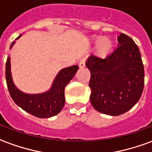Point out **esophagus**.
Instances as JSON below:
<instances>
[{
	"label": "esophagus",
	"mask_w": 152,
	"mask_h": 152,
	"mask_svg": "<svg viewBox=\"0 0 152 152\" xmlns=\"http://www.w3.org/2000/svg\"><path fill=\"white\" fill-rule=\"evenodd\" d=\"M79 66L80 68H84V67L86 66V59H85V58H82V59L80 60Z\"/></svg>",
	"instance_id": "obj_1"
}]
</instances>
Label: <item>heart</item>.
Returning <instances> with one entry per match:
<instances>
[{"label": "heart", "mask_w": 152, "mask_h": 152, "mask_svg": "<svg viewBox=\"0 0 152 152\" xmlns=\"http://www.w3.org/2000/svg\"><path fill=\"white\" fill-rule=\"evenodd\" d=\"M98 39V37L96 36H93L92 37V39L95 41L96 39ZM113 42L112 40L106 37V36H104V37H101L98 39V41L96 42V45H95V52L98 56L99 57H103L104 58L106 56H108L111 51L113 49Z\"/></svg>", "instance_id": "1"}]
</instances>
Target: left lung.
<instances>
[{
    "instance_id": "left-lung-1",
    "label": "left lung",
    "mask_w": 152,
    "mask_h": 152,
    "mask_svg": "<svg viewBox=\"0 0 152 152\" xmlns=\"http://www.w3.org/2000/svg\"><path fill=\"white\" fill-rule=\"evenodd\" d=\"M106 58L90 56L86 62L91 72L90 99L95 110L111 116L128 112L138 101L144 87V66L138 47L124 34Z\"/></svg>"
}]
</instances>
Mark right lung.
<instances>
[{"instance_id": "add662e5", "label": "right lung", "mask_w": 152, "mask_h": 152, "mask_svg": "<svg viewBox=\"0 0 152 152\" xmlns=\"http://www.w3.org/2000/svg\"><path fill=\"white\" fill-rule=\"evenodd\" d=\"M21 34L16 39H18ZM13 42L10 48H12ZM78 66H72L61 69L55 77L49 91L42 94H26L17 88L13 82L10 72V58L6 63V79L10 94L14 102L21 109L34 116L48 118L61 112L65 104V87L72 79L78 70Z\"/></svg>"}]
</instances>
